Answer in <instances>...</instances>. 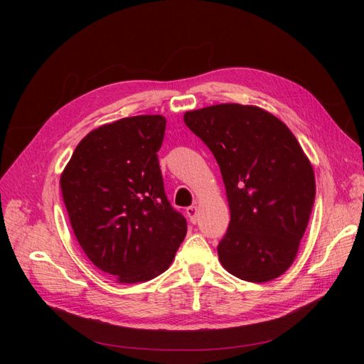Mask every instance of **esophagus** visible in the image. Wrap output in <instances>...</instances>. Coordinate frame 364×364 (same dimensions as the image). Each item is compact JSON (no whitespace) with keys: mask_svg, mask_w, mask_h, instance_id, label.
<instances>
[{"mask_svg":"<svg viewBox=\"0 0 364 364\" xmlns=\"http://www.w3.org/2000/svg\"><path fill=\"white\" fill-rule=\"evenodd\" d=\"M186 214H188L191 223H196V220H197V206L186 208Z\"/></svg>","mask_w":364,"mask_h":364,"instance_id":"1","label":"esophagus"}]
</instances>
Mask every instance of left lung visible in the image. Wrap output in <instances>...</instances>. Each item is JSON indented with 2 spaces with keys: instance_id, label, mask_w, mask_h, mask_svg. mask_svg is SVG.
Here are the masks:
<instances>
[{
  "instance_id": "8db88e82",
  "label": "left lung",
  "mask_w": 364,
  "mask_h": 364,
  "mask_svg": "<svg viewBox=\"0 0 364 364\" xmlns=\"http://www.w3.org/2000/svg\"><path fill=\"white\" fill-rule=\"evenodd\" d=\"M185 124L214 155L230 222L217 246L234 277L267 282L287 270L310 222L313 167L281 119L257 106L215 105L190 111Z\"/></svg>"
}]
</instances>
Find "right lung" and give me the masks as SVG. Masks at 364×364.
<instances>
[{
	"label": "right lung",
	"instance_id": "right-lung-1",
	"mask_svg": "<svg viewBox=\"0 0 364 364\" xmlns=\"http://www.w3.org/2000/svg\"><path fill=\"white\" fill-rule=\"evenodd\" d=\"M165 124L161 115H138L98 127L79 142L60 176L77 241L118 282L156 278L186 235L159 168Z\"/></svg>",
	"mask_w": 364,
	"mask_h": 364
}]
</instances>
